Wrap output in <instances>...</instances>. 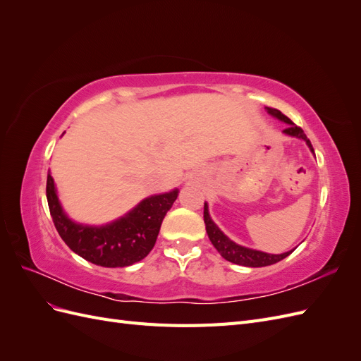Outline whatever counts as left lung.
I'll return each mask as SVG.
<instances>
[{"label":"left lung","instance_id":"obj_1","mask_svg":"<svg viewBox=\"0 0 361 361\" xmlns=\"http://www.w3.org/2000/svg\"><path fill=\"white\" fill-rule=\"evenodd\" d=\"M267 111L272 117H276L277 120H280V122H285L288 125L286 129H283V134L288 135V137H293V138L305 141V145L309 146L312 154H314L310 140L305 137L304 130L301 128H298L297 125L292 123L290 118H288L281 111L276 110V108L267 106ZM203 218H204V224H206V233H207V236H209L212 245L216 248L218 253H220L226 260L232 262V264H236V265L250 267V268H260V267L274 265V264H277V262L288 257L292 253V251L297 248V247H295L290 251H286V253H281V255H271V253H265V251L248 248V247L236 244L227 235H224L221 228L212 221V218L209 215V206H207L206 202H204Z\"/></svg>","mask_w":361,"mask_h":361}]
</instances>
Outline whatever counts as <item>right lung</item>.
<instances>
[{
    "instance_id": "right-lung-1",
    "label": "right lung",
    "mask_w": 361,
    "mask_h": 361,
    "mask_svg": "<svg viewBox=\"0 0 361 361\" xmlns=\"http://www.w3.org/2000/svg\"><path fill=\"white\" fill-rule=\"evenodd\" d=\"M178 195V188L150 195L117 220L102 226H90L69 218L59 200L49 171L47 180L49 212L63 241L73 253L105 268H123L145 259L154 248L164 216Z\"/></svg>"
}]
</instances>
